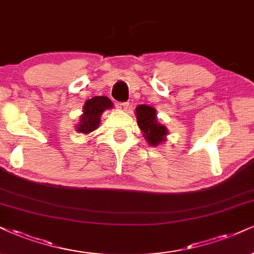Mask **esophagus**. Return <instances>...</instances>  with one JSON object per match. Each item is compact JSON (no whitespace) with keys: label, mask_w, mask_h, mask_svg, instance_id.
Wrapping results in <instances>:
<instances>
[{"label":"esophagus","mask_w":254,"mask_h":254,"mask_svg":"<svg viewBox=\"0 0 254 254\" xmlns=\"http://www.w3.org/2000/svg\"><path fill=\"white\" fill-rule=\"evenodd\" d=\"M117 108L121 112H127L129 109V103L128 102H118Z\"/></svg>","instance_id":"esophagus-1"}]
</instances>
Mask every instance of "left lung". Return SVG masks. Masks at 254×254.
Masks as SVG:
<instances>
[{
	"mask_svg": "<svg viewBox=\"0 0 254 254\" xmlns=\"http://www.w3.org/2000/svg\"><path fill=\"white\" fill-rule=\"evenodd\" d=\"M137 126L142 130L143 136L151 146H158L166 140L167 128L159 124L155 108L147 105H140L135 109Z\"/></svg>",
	"mask_w": 254,
	"mask_h": 254,
	"instance_id": "8db88e82",
	"label": "left lung"
}]
</instances>
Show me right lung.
Wrapping results in <instances>:
<instances>
[{"label": "right lung", "mask_w": 254, "mask_h": 254, "mask_svg": "<svg viewBox=\"0 0 254 254\" xmlns=\"http://www.w3.org/2000/svg\"><path fill=\"white\" fill-rule=\"evenodd\" d=\"M109 108H113V103L107 96H94L87 100L83 106V114L76 126L77 132L88 134L95 130L100 125L102 113Z\"/></svg>", "instance_id": "add662e5"}]
</instances>
